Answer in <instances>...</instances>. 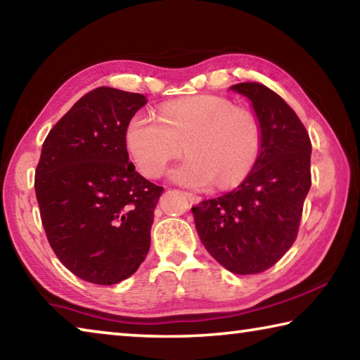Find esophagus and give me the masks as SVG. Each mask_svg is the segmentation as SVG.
<instances>
[{
    "instance_id": "esophagus-1",
    "label": "esophagus",
    "mask_w": 360,
    "mask_h": 360,
    "mask_svg": "<svg viewBox=\"0 0 360 360\" xmlns=\"http://www.w3.org/2000/svg\"><path fill=\"white\" fill-rule=\"evenodd\" d=\"M186 197H187V200L191 203H200V202H202V197H200V195H197V193L186 192Z\"/></svg>"
}]
</instances>
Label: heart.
Instances as JSON below:
<instances>
[{"instance_id":"obj_1","label":"heart","mask_w":360,"mask_h":360,"mask_svg":"<svg viewBox=\"0 0 360 360\" xmlns=\"http://www.w3.org/2000/svg\"><path fill=\"white\" fill-rule=\"evenodd\" d=\"M260 144L255 115L214 95L167 103L158 119L136 112L125 129L127 150L149 178L165 172L186 146L191 155L169 172V178L192 188L240 184L257 162Z\"/></svg>"}]
</instances>
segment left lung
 <instances>
[{
  "mask_svg": "<svg viewBox=\"0 0 360 360\" xmlns=\"http://www.w3.org/2000/svg\"><path fill=\"white\" fill-rule=\"evenodd\" d=\"M230 90L246 96L257 117V162L238 187L192 212L206 251L235 275H252L275 265L295 241L311 187V141L294 109L265 85Z\"/></svg>",
  "mask_w": 360,
  "mask_h": 360,
  "instance_id": "1",
  "label": "left lung"
}]
</instances>
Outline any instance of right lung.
<instances>
[{
    "instance_id": "right-lung-1",
    "label": "right lung",
    "mask_w": 360,
    "mask_h": 360,
    "mask_svg": "<svg viewBox=\"0 0 360 360\" xmlns=\"http://www.w3.org/2000/svg\"><path fill=\"white\" fill-rule=\"evenodd\" d=\"M148 100L111 87L84 95L42 144L34 191L47 240L84 281L111 285L131 276L150 246L163 187L129 162L125 129Z\"/></svg>"
}]
</instances>
